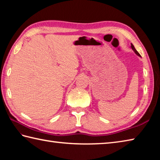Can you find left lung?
I'll return each instance as SVG.
<instances>
[{
    "mask_svg": "<svg viewBox=\"0 0 160 160\" xmlns=\"http://www.w3.org/2000/svg\"><path fill=\"white\" fill-rule=\"evenodd\" d=\"M131 49H132V50H133V51H134V52H135V53H136V54L137 55H138V56H139V57H141V55H140V54H139V53H138V51H137V50H136V48H135V47H134V46H133V45L132 43H131Z\"/></svg>",
    "mask_w": 160,
    "mask_h": 160,
    "instance_id": "8db88e82",
    "label": "left lung"
}]
</instances>
